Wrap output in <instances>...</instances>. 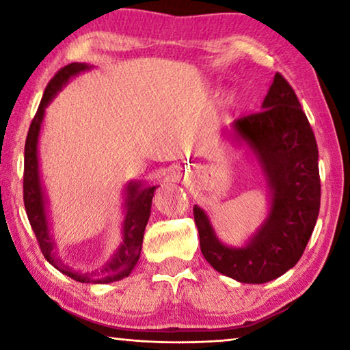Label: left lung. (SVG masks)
Masks as SVG:
<instances>
[{"mask_svg": "<svg viewBox=\"0 0 350 350\" xmlns=\"http://www.w3.org/2000/svg\"><path fill=\"white\" fill-rule=\"evenodd\" d=\"M233 137L256 157L270 208L244 247L224 244L210 217L194 205L200 252L219 273L245 284L273 281L295 267L315 228L321 182L315 135L292 86L276 74L260 112L232 125Z\"/></svg>", "mask_w": 350, "mask_h": 350, "instance_id": "left-lung-1", "label": "left lung"}]
</instances>
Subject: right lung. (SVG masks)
<instances>
[{"mask_svg":"<svg viewBox=\"0 0 350 350\" xmlns=\"http://www.w3.org/2000/svg\"><path fill=\"white\" fill-rule=\"evenodd\" d=\"M92 66L86 63H70L62 68L47 83L43 98L38 106L37 114L29 128L26 145H25V179H23V196H25L26 213L31 222L41 252L49 264L68 275L72 280L85 284H109L120 281L129 276L137 264L144 242L145 227L151 215V204L154 189L157 185H144L142 180L128 182L125 188V204H123V224H122V242L117 247L114 254L96 271H79L64 264L55 250V239L51 233L49 215H47V196L40 174L38 159V139L41 123L44 118L46 106L52 102L58 92L68 85L70 79Z\"/></svg>","mask_w":350,"mask_h":350,"instance_id":"right-lung-1","label":"right lung"}]
</instances>
